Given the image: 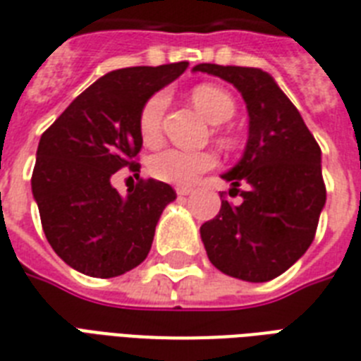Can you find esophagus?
Wrapping results in <instances>:
<instances>
[{
	"instance_id": "esophagus-1",
	"label": "esophagus",
	"mask_w": 361,
	"mask_h": 361,
	"mask_svg": "<svg viewBox=\"0 0 361 361\" xmlns=\"http://www.w3.org/2000/svg\"><path fill=\"white\" fill-rule=\"evenodd\" d=\"M176 192H178L180 197H187V195H191L192 189L191 187H178V189H176Z\"/></svg>"
}]
</instances>
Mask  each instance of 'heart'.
Segmentation results:
<instances>
[{
  "label": "heart",
  "mask_w": 361,
  "mask_h": 361,
  "mask_svg": "<svg viewBox=\"0 0 361 361\" xmlns=\"http://www.w3.org/2000/svg\"><path fill=\"white\" fill-rule=\"evenodd\" d=\"M192 103L212 123H225L236 112V103L226 90L215 84H198L191 92ZM169 97L164 92H155L144 101L138 112V135L146 146H155L163 136V118ZM217 164L212 152H183L166 147L153 153L147 161L149 174L159 181L174 185H191L198 176Z\"/></svg>",
  "instance_id": "1"
}]
</instances>
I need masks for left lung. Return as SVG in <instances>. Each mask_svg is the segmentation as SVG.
<instances>
[{
	"instance_id": "obj_1",
	"label": "left lung",
	"mask_w": 361,
	"mask_h": 361,
	"mask_svg": "<svg viewBox=\"0 0 361 361\" xmlns=\"http://www.w3.org/2000/svg\"><path fill=\"white\" fill-rule=\"evenodd\" d=\"M195 71L234 84L249 112L243 159L223 176L232 183L231 195L240 192L243 202L232 206L221 192L219 214L200 226L209 262L251 283L275 279L317 234L326 202L320 146L268 73L215 63L195 65Z\"/></svg>"
}]
</instances>
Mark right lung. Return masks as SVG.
<instances>
[{"label": "right lung", "instance_id": "1", "mask_svg": "<svg viewBox=\"0 0 361 361\" xmlns=\"http://www.w3.org/2000/svg\"><path fill=\"white\" fill-rule=\"evenodd\" d=\"M187 65L112 71L42 133L31 189L48 243L80 274L109 279L146 260L159 217L176 191L140 178L121 197L110 178L121 169L138 176V112Z\"/></svg>", "mask_w": 361, "mask_h": 361}]
</instances>
